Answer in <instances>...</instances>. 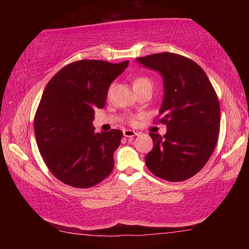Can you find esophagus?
Instances as JSON below:
<instances>
[{"label":"esophagus","mask_w":249,"mask_h":249,"mask_svg":"<svg viewBox=\"0 0 249 249\" xmlns=\"http://www.w3.org/2000/svg\"><path fill=\"white\" fill-rule=\"evenodd\" d=\"M123 135L125 137H134V136H136L137 133L135 132V130H132V129H124Z\"/></svg>","instance_id":"34e87169"}]
</instances>
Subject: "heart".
<instances>
[{
  "label": "heart",
  "mask_w": 249,
  "mask_h": 249,
  "mask_svg": "<svg viewBox=\"0 0 249 249\" xmlns=\"http://www.w3.org/2000/svg\"><path fill=\"white\" fill-rule=\"evenodd\" d=\"M145 84H150V86H153V83H151V80L149 78H146V77H137L133 80V87H134V90L137 89V88H140L142 86H145Z\"/></svg>",
  "instance_id": "obj_1"
}]
</instances>
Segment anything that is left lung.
Returning a JSON list of instances; mask_svg holds the SVG:
<instances>
[{"label": "left lung", "mask_w": 249, "mask_h": 249, "mask_svg": "<svg viewBox=\"0 0 249 249\" xmlns=\"http://www.w3.org/2000/svg\"><path fill=\"white\" fill-rule=\"evenodd\" d=\"M138 64L160 74L163 98L159 108L163 136L149 133L154 147L145 157L151 174L167 181L196 175L215 148L221 111L217 96L201 67L171 53L136 58Z\"/></svg>", "instance_id": "1"}]
</instances>
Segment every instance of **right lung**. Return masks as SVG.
<instances>
[{"label": "right lung", "instance_id": "1", "mask_svg": "<svg viewBox=\"0 0 249 249\" xmlns=\"http://www.w3.org/2000/svg\"><path fill=\"white\" fill-rule=\"evenodd\" d=\"M128 60L72 62L50 79L37 108L34 130L52 174L74 188H91L111 174L120 129L95 133L94 109L102 108L111 83Z\"/></svg>", "mask_w": 249, "mask_h": 249}]
</instances>
